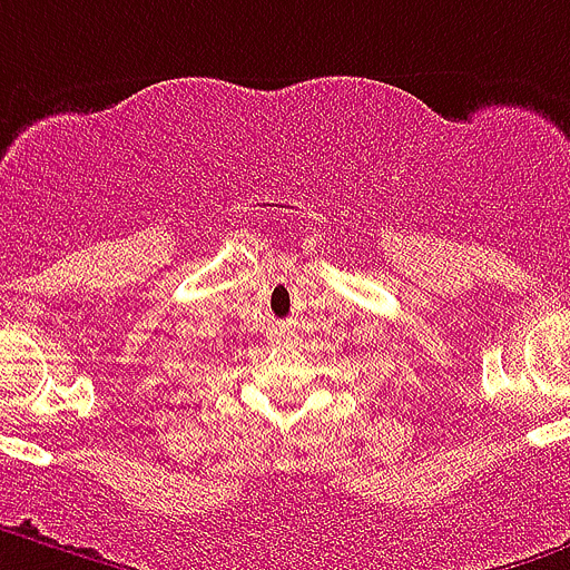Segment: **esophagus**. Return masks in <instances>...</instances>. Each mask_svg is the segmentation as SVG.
Wrapping results in <instances>:
<instances>
[{
    "mask_svg": "<svg viewBox=\"0 0 570 570\" xmlns=\"http://www.w3.org/2000/svg\"><path fill=\"white\" fill-rule=\"evenodd\" d=\"M269 341H273V343H284V335H278V332H275V335L269 337Z\"/></svg>",
    "mask_w": 570,
    "mask_h": 570,
    "instance_id": "esophagus-1",
    "label": "esophagus"
}]
</instances>
